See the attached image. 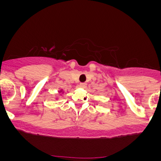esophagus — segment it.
<instances>
[{
  "label": "esophagus",
  "mask_w": 161,
  "mask_h": 161,
  "mask_svg": "<svg viewBox=\"0 0 161 161\" xmlns=\"http://www.w3.org/2000/svg\"><path fill=\"white\" fill-rule=\"evenodd\" d=\"M79 86L82 88H85L86 86V83H84V82H82V83L79 84Z\"/></svg>",
  "instance_id": "34e87169"
}]
</instances>
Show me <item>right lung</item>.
I'll list each match as a JSON object with an SVG mask.
<instances>
[{"label":"right lung","instance_id":"right-lung-1","mask_svg":"<svg viewBox=\"0 0 161 161\" xmlns=\"http://www.w3.org/2000/svg\"><path fill=\"white\" fill-rule=\"evenodd\" d=\"M62 91H62V90H61V91H59V92H62Z\"/></svg>","mask_w":161,"mask_h":161}]
</instances>
